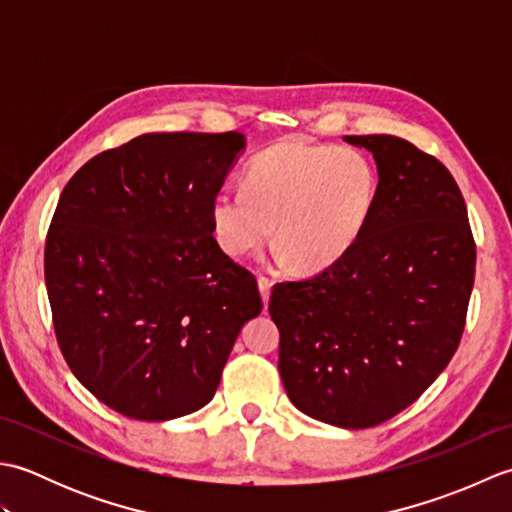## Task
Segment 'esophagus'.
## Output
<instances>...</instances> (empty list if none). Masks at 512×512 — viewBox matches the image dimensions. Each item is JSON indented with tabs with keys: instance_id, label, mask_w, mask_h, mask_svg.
<instances>
[{
	"instance_id": "1",
	"label": "esophagus",
	"mask_w": 512,
	"mask_h": 512,
	"mask_svg": "<svg viewBox=\"0 0 512 512\" xmlns=\"http://www.w3.org/2000/svg\"><path fill=\"white\" fill-rule=\"evenodd\" d=\"M257 286H259V292H262V299H264V303L268 306L270 288H273V281H270L268 277H262V275H259V279H257Z\"/></svg>"
}]
</instances>
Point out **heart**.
I'll return each mask as SVG.
<instances>
[{"label": "heart", "mask_w": 512, "mask_h": 512, "mask_svg": "<svg viewBox=\"0 0 512 512\" xmlns=\"http://www.w3.org/2000/svg\"><path fill=\"white\" fill-rule=\"evenodd\" d=\"M376 193V169L363 151L288 138L250 160L244 187L213 195V233L228 255L244 257L273 239L277 222L281 257L321 270L358 242Z\"/></svg>", "instance_id": "b5f03b06"}]
</instances>
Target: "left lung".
<instances>
[{"label":"left lung","mask_w":512,"mask_h":512,"mask_svg":"<svg viewBox=\"0 0 512 512\" xmlns=\"http://www.w3.org/2000/svg\"><path fill=\"white\" fill-rule=\"evenodd\" d=\"M372 151L378 193L347 253L277 284L279 374L306 416L367 429L416 402L458 350L475 279V242L449 169L409 140L345 136Z\"/></svg>","instance_id":"1"}]
</instances>
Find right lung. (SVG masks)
I'll use <instances>...</instances> for the list:
<instances>
[{
  "instance_id": "add662e5",
  "label": "right lung",
  "mask_w": 512,
  "mask_h": 512,
  "mask_svg": "<svg viewBox=\"0 0 512 512\" xmlns=\"http://www.w3.org/2000/svg\"><path fill=\"white\" fill-rule=\"evenodd\" d=\"M244 147L239 132L143 134L85 162L61 193L43 262L54 334L79 383L127 418L202 409L264 308L211 222Z\"/></svg>"
}]
</instances>
